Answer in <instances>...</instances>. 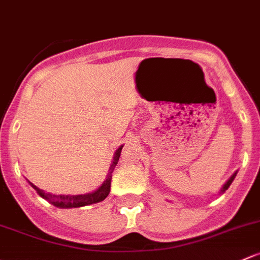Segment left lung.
<instances>
[{"mask_svg": "<svg viewBox=\"0 0 260 260\" xmlns=\"http://www.w3.org/2000/svg\"><path fill=\"white\" fill-rule=\"evenodd\" d=\"M236 176H237V172H236V173H234V174H233V176H232V177H231V178H229L228 180H226V183H225V184H224V185H223V188H222V189H220V193L225 192V190H226V189H228V188H229V185H231V184H232V182H233V180H234V178H236Z\"/></svg>", "mask_w": 260, "mask_h": 260, "instance_id": "left-lung-1", "label": "left lung"}]
</instances>
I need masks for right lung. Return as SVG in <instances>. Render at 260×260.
Wrapping results in <instances>:
<instances>
[{
	"mask_svg": "<svg viewBox=\"0 0 260 260\" xmlns=\"http://www.w3.org/2000/svg\"><path fill=\"white\" fill-rule=\"evenodd\" d=\"M123 146L119 147L114 153L113 162H112L111 167H109V172L107 174V178H106L103 184L98 188L97 190L92 193H87V194H80V196H54L51 193H45L42 189L37 188L36 185L29 183L35 189L37 190V193L42 198H45L46 201H48L53 206L58 207V208H78V207H84L89 206V204L98 203V202H102L103 199H106V197L109 194V190H111V179H112V173H113L114 168H116L117 163L119 160V155H121Z\"/></svg>",
	"mask_w": 260,
	"mask_h": 260,
	"instance_id": "add662e5",
	"label": "right lung"
}]
</instances>
